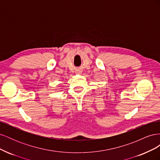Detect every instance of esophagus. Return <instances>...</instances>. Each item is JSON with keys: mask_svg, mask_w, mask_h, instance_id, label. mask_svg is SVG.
I'll return each mask as SVG.
<instances>
[{"mask_svg": "<svg viewBox=\"0 0 160 160\" xmlns=\"http://www.w3.org/2000/svg\"><path fill=\"white\" fill-rule=\"evenodd\" d=\"M77 72H79V71H77Z\"/></svg>", "mask_w": 160, "mask_h": 160, "instance_id": "obj_1", "label": "esophagus"}]
</instances>
